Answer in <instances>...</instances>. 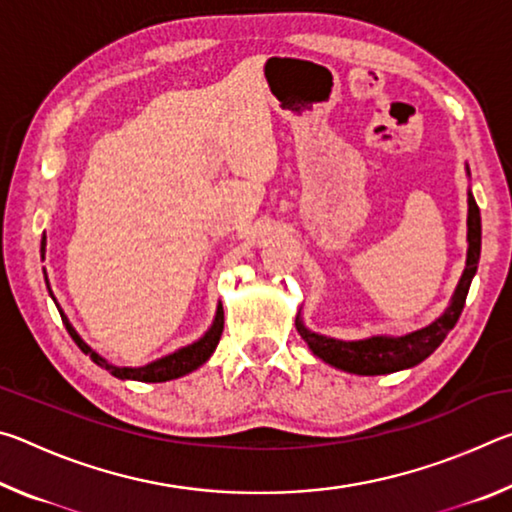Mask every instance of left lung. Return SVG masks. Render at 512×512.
<instances>
[{"mask_svg":"<svg viewBox=\"0 0 512 512\" xmlns=\"http://www.w3.org/2000/svg\"><path fill=\"white\" fill-rule=\"evenodd\" d=\"M467 264L461 282H458L456 293L443 316L429 327H422L418 332H411L406 336H372L366 341H336L327 339L309 332L302 325V320L296 318L298 334L305 339V343L316 354L318 359L334 368H341L345 372H354V375H388V372H397L411 366H418L429 354L438 348L440 343L447 339L454 325L461 318V311L465 307L467 291H470L472 277L476 273L481 257V212L476 205L474 196L467 194Z\"/></svg>","mask_w":512,"mask_h":512,"instance_id":"1","label":"left lung"}]
</instances>
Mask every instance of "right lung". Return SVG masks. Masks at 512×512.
Instances as JSON below:
<instances>
[{"label":"right lung","instance_id":"obj_1","mask_svg":"<svg viewBox=\"0 0 512 512\" xmlns=\"http://www.w3.org/2000/svg\"><path fill=\"white\" fill-rule=\"evenodd\" d=\"M40 255H42V259H45V237H42V244H40ZM45 282H47V289H49L47 273H45ZM49 296L54 298L51 289H49ZM54 302H56V298H54ZM58 311H60V307H58ZM60 318H63V323L67 327L69 336L74 339V343L79 345L81 352L90 354L92 361L97 363V366H101L103 370H108L110 375H115L119 379H137V381H169V379L183 377V375H187V372L196 370L198 366H203V363L210 359V354L214 352L216 345H219L221 332H223V307L219 305V309H216V316H214V323H212L210 329H207L201 341L187 345V348L173 352V354H169V357H162L158 361H153L144 368H117V366H112V363H108L103 357H99V354L94 352L88 343H83L81 336L74 332L72 325H69V320L65 318L63 311H60Z\"/></svg>","mask_w":512,"mask_h":512}]
</instances>
